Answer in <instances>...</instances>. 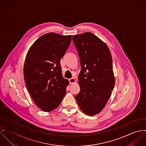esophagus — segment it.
Returning <instances> with one entry per match:
<instances>
[{"label":"esophagus","mask_w":146,"mask_h":146,"mask_svg":"<svg viewBox=\"0 0 146 146\" xmlns=\"http://www.w3.org/2000/svg\"><path fill=\"white\" fill-rule=\"evenodd\" d=\"M76 82V80L74 78H71L69 79V82L70 84H73Z\"/></svg>","instance_id":"34e87169"}]
</instances>
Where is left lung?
<instances>
[{"label":"left lung","mask_w":146,"mask_h":146,"mask_svg":"<svg viewBox=\"0 0 146 146\" xmlns=\"http://www.w3.org/2000/svg\"><path fill=\"white\" fill-rule=\"evenodd\" d=\"M72 39L81 66V90L75 99L84 113L94 116L104 108L115 86L111 54L107 45L90 32L73 35Z\"/></svg>","instance_id":"8db88e82"}]
</instances>
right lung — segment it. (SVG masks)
I'll return each instance as SVG.
<instances>
[{
    "instance_id": "add662e5",
    "label": "right lung",
    "mask_w": 146,
    "mask_h": 146,
    "mask_svg": "<svg viewBox=\"0 0 146 146\" xmlns=\"http://www.w3.org/2000/svg\"><path fill=\"white\" fill-rule=\"evenodd\" d=\"M72 40V35L46 33L30 47L24 75L26 86L35 104L44 112L58 107L66 94L69 81L62 75L60 59Z\"/></svg>"
}]
</instances>
